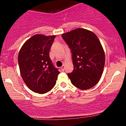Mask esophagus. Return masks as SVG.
<instances>
[{"label":"esophagus","mask_w":126,"mask_h":126,"mask_svg":"<svg viewBox=\"0 0 126 126\" xmlns=\"http://www.w3.org/2000/svg\"><path fill=\"white\" fill-rule=\"evenodd\" d=\"M60 69H61V70H62V71H64V69H65V67L64 66H62L61 67H60Z\"/></svg>","instance_id":"34e87169"}]
</instances>
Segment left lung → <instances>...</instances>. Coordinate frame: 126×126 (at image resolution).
<instances>
[{
  "mask_svg": "<svg viewBox=\"0 0 126 126\" xmlns=\"http://www.w3.org/2000/svg\"><path fill=\"white\" fill-rule=\"evenodd\" d=\"M62 37L71 50L74 69L67 75L72 83L82 90L94 86L100 79L105 64L104 51L97 36L79 28L64 33Z\"/></svg>",
  "mask_w": 126,
  "mask_h": 126,
  "instance_id": "left-lung-1",
  "label": "left lung"
}]
</instances>
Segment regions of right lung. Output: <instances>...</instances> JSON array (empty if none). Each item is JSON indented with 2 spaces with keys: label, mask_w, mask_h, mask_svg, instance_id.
I'll use <instances>...</instances> for the list:
<instances>
[{
  "label": "right lung",
  "mask_w": 126,
  "mask_h": 126,
  "mask_svg": "<svg viewBox=\"0 0 126 126\" xmlns=\"http://www.w3.org/2000/svg\"><path fill=\"white\" fill-rule=\"evenodd\" d=\"M55 37L36 34L24 43L19 52L18 64L23 80L36 93L51 90L60 73L49 56Z\"/></svg>",
  "instance_id": "add662e5"
}]
</instances>
